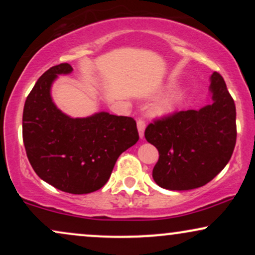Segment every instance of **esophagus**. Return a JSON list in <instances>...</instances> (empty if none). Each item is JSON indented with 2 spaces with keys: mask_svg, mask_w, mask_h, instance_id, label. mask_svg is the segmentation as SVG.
I'll list each match as a JSON object with an SVG mask.
<instances>
[{
  "mask_svg": "<svg viewBox=\"0 0 255 255\" xmlns=\"http://www.w3.org/2000/svg\"><path fill=\"white\" fill-rule=\"evenodd\" d=\"M136 125H137V130H139V135H140V137H142L144 136V131H145V127H146L145 121L142 119H139L137 120Z\"/></svg>",
  "mask_w": 255,
  "mask_h": 255,
  "instance_id": "34e87169",
  "label": "esophagus"
}]
</instances>
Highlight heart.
<instances>
[{"label":"heart","instance_id":"heart-1","mask_svg":"<svg viewBox=\"0 0 255 255\" xmlns=\"http://www.w3.org/2000/svg\"><path fill=\"white\" fill-rule=\"evenodd\" d=\"M184 101V92H176L174 95H171L170 97L165 98L164 101L160 102L159 104H157V107L154 108V113L157 115H166V114H171L174 111H176L178 108L181 107V104Z\"/></svg>","mask_w":255,"mask_h":255}]
</instances>
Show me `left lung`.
<instances>
[{"mask_svg": "<svg viewBox=\"0 0 255 255\" xmlns=\"http://www.w3.org/2000/svg\"><path fill=\"white\" fill-rule=\"evenodd\" d=\"M213 103L153 120L145 137L159 152L154 182L170 191L205 186L224 169L236 144V108L223 77L211 75Z\"/></svg>", "mask_w": 255, "mask_h": 255, "instance_id": "obj_1", "label": "left lung"}]
</instances>
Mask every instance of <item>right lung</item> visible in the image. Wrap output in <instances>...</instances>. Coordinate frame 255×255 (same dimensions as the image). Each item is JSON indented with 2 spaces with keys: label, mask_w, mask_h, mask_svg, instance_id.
I'll return each instance as SVG.
<instances>
[{
  "label": "right lung",
  "mask_w": 255,
  "mask_h": 255,
  "mask_svg": "<svg viewBox=\"0 0 255 255\" xmlns=\"http://www.w3.org/2000/svg\"><path fill=\"white\" fill-rule=\"evenodd\" d=\"M68 63L51 67L37 80L22 114V139L32 168L43 181L72 194L101 189L122 152L136 144V122L128 116L95 114L72 119L57 109L50 89Z\"/></svg>",
  "instance_id": "1"
}]
</instances>
